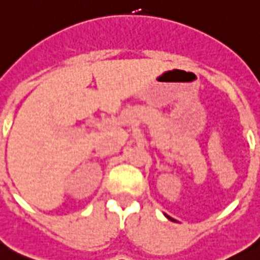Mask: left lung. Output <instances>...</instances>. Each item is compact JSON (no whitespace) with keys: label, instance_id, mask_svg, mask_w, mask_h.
<instances>
[{"label":"left lung","instance_id":"left-lung-1","mask_svg":"<svg viewBox=\"0 0 260 260\" xmlns=\"http://www.w3.org/2000/svg\"><path fill=\"white\" fill-rule=\"evenodd\" d=\"M167 217H169V216H167ZM169 218H170V220H171V217H169Z\"/></svg>","mask_w":260,"mask_h":260}]
</instances>
